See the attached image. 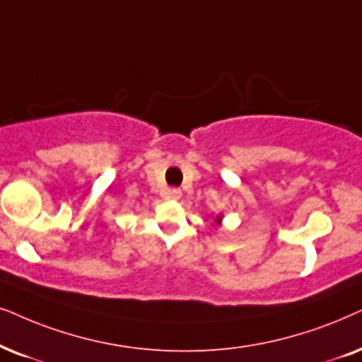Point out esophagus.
Masks as SVG:
<instances>
[{"instance_id":"34e87169","label":"esophagus","mask_w":362,"mask_h":362,"mask_svg":"<svg viewBox=\"0 0 362 362\" xmlns=\"http://www.w3.org/2000/svg\"><path fill=\"white\" fill-rule=\"evenodd\" d=\"M181 194H182V192H181V189H177V187H173V189L168 191V198L175 199V201L180 199Z\"/></svg>"}]
</instances>
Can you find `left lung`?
I'll list each match as a JSON object with an SVG mask.
<instances>
[{"mask_svg":"<svg viewBox=\"0 0 362 362\" xmlns=\"http://www.w3.org/2000/svg\"><path fill=\"white\" fill-rule=\"evenodd\" d=\"M221 219H223L221 216H218V218H216V223H221Z\"/></svg>","mask_w":362,"mask_h":362,"instance_id":"obj_1","label":"left lung"}]
</instances>
